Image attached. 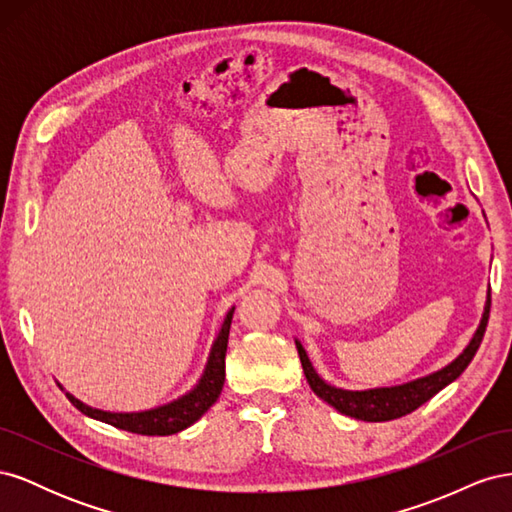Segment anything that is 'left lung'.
<instances>
[{"instance_id": "obj_1", "label": "left lung", "mask_w": 512, "mask_h": 512, "mask_svg": "<svg viewBox=\"0 0 512 512\" xmlns=\"http://www.w3.org/2000/svg\"><path fill=\"white\" fill-rule=\"evenodd\" d=\"M489 307H491V290L487 292V303H485V312L483 318H480L478 329L474 337L470 339V344L466 346L453 363H448L446 367L433 371L429 376L416 378L406 384H397V386H380V389H367V391H346V389H337V386H331L329 382H324L309 361V356L305 348L301 346L299 339H294L299 350V359L303 365V374L312 386V391L322 399L327 401L329 406H333L337 412H342L346 416L359 418V421H369V423H382V421H393V418L406 416L414 412L416 408H421L425 401H429L433 395L440 393L444 386L457 380L470 361L474 359V354L483 342L485 329L489 322Z\"/></svg>"}]
</instances>
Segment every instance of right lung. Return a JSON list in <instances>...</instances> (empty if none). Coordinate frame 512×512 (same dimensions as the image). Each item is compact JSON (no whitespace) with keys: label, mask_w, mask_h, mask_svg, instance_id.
<instances>
[{"label":"right lung","mask_w":512,"mask_h":512,"mask_svg":"<svg viewBox=\"0 0 512 512\" xmlns=\"http://www.w3.org/2000/svg\"><path fill=\"white\" fill-rule=\"evenodd\" d=\"M232 312H235V307L228 309V314L222 322V329L211 346L205 371L203 376H200L198 384L190 393L170 401V404L143 410V412H106V410H98L83 404V401H79L70 393H66V397L72 401L74 408H79L83 414L96 418V421L108 423L123 431L141 433V436H170V433H179L183 429H188L215 404V401H218L222 393L224 378H226L224 361H226Z\"/></svg>","instance_id":"obj_1"}]
</instances>
